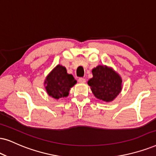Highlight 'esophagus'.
Masks as SVG:
<instances>
[{"mask_svg":"<svg viewBox=\"0 0 156 156\" xmlns=\"http://www.w3.org/2000/svg\"><path fill=\"white\" fill-rule=\"evenodd\" d=\"M78 82L80 83H86V79L83 78H78Z\"/></svg>","mask_w":156,"mask_h":156,"instance_id":"obj_1","label":"esophagus"}]
</instances>
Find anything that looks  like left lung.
<instances>
[{"mask_svg":"<svg viewBox=\"0 0 156 156\" xmlns=\"http://www.w3.org/2000/svg\"><path fill=\"white\" fill-rule=\"evenodd\" d=\"M93 78L88 81L96 98L110 102L121 92L122 80L117 72L106 66H98L92 70Z\"/></svg>","mask_w":156,"mask_h":156,"instance_id":"obj_1","label":"left lung"}]
</instances>
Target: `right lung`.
Returning <instances> with one entry per match:
<instances>
[{
    "label": "right lung",
    "instance_id": "add662e5",
    "mask_svg": "<svg viewBox=\"0 0 156 156\" xmlns=\"http://www.w3.org/2000/svg\"><path fill=\"white\" fill-rule=\"evenodd\" d=\"M76 83L73 76L68 74L66 68L61 65L55 67L44 80L47 93L49 96L57 100L67 97L70 88Z\"/></svg>",
    "mask_w": 156,
    "mask_h": 156
}]
</instances>
